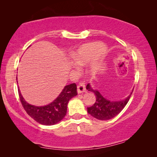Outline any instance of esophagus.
Segmentation results:
<instances>
[{
    "label": "esophagus",
    "mask_w": 157,
    "mask_h": 157,
    "mask_svg": "<svg viewBox=\"0 0 157 157\" xmlns=\"http://www.w3.org/2000/svg\"><path fill=\"white\" fill-rule=\"evenodd\" d=\"M77 93H84V92H85V90H86V88H85V85L83 82H80V84H79L78 85H77Z\"/></svg>",
    "instance_id": "1"
}]
</instances>
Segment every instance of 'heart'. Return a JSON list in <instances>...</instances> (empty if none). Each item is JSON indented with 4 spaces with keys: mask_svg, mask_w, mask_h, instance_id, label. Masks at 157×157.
<instances>
[{
    "mask_svg": "<svg viewBox=\"0 0 157 157\" xmlns=\"http://www.w3.org/2000/svg\"><path fill=\"white\" fill-rule=\"evenodd\" d=\"M103 46L98 41L86 43L75 50L72 54V62L76 66H84L91 62L87 69V73L94 76L97 73L103 56Z\"/></svg>",
    "mask_w": 157,
    "mask_h": 157,
    "instance_id": "1",
    "label": "heart"
}]
</instances>
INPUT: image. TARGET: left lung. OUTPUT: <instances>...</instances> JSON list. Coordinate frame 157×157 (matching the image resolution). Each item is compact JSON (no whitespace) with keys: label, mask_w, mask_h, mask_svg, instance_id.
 Wrapping results in <instances>:
<instances>
[{"label":"left lung","mask_w":157,"mask_h":157,"mask_svg":"<svg viewBox=\"0 0 157 157\" xmlns=\"http://www.w3.org/2000/svg\"><path fill=\"white\" fill-rule=\"evenodd\" d=\"M86 89L88 91L93 92L96 97L95 103L90 107L87 108V113L94 118L101 121H107L116 116L128 103L133 92H131L126 99L112 101L104 98L98 90L93 89L90 83L87 85Z\"/></svg>","instance_id":"obj_1"}]
</instances>
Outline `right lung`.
Masks as SVG:
<instances>
[{"label": "right lung", "instance_id": "obj_1", "mask_svg": "<svg viewBox=\"0 0 157 157\" xmlns=\"http://www.w3.org/2000/svg\"><path fill=\"white\" fill-rule=\"evenodd\" d=\"M18 95L21 103L29 116L39 124L52 126L59 123L65 116L69 100L77 95V85L75 83L66 85L54 101L44 106L33 105L27 103L23 98L19 87Z\"/></svg>", "mask_w": 157, "mask_h": 157}]
</instances>
